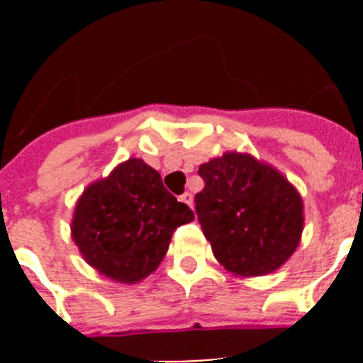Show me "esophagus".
Here are the masks:
<instances>
[{
	"label": "esophagus",
	"instance_id": "34e87169",
	"mask_svg": "<svg viewBox=\"0 0 363 363\" xmlns=\"http://www.w3.org/2000/svg\"><path fill=\"white\" fill-rule=\"evenodd\" d=\"M179 201H184V203L189 205L191 209H192V205H194V198H192L191 192H184V194L179 196Z\"/></svg>",
	"mask_w": 363,
	"mask_h": 363
}]
</instances>
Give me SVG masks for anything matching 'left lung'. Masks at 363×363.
<instances>
[{
    "label": "left lung",
    "instance_id": "1",
    "mask_svg": "<svg viewBox=\"0 0 363 363\" xmlns=\"http://www.w3.org/2000/svg\"><path fill=\"white\" fill-rule=\"evenodd\" d=\"M203 191L194 198L213 252L238 277H264L296 251L303 201L284 174L251 154L225 152L200 165Z\"/></svg>",
    "mask_w": 363,
    "mask_h": 363
}]
</instances>
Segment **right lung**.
I'll use <instances>...</instances> for the list:
<instances>
[{"mask_svg":"<svg viewBox=\"0 0 363 363\" xmlns=\"http://www.w3.org/2000/svg\"><path fill=\"white\" fill-rule=\"evenodd\" d=\"M192 220L194 213L163 187L160 172L130 158L83 191L70 230L99 274L136 284L156 271L172 233Z\"/></svg>","mask_w":363,"mask_h":363,"instance_id":"add662e5","label":"right lung"}]
</instances>
